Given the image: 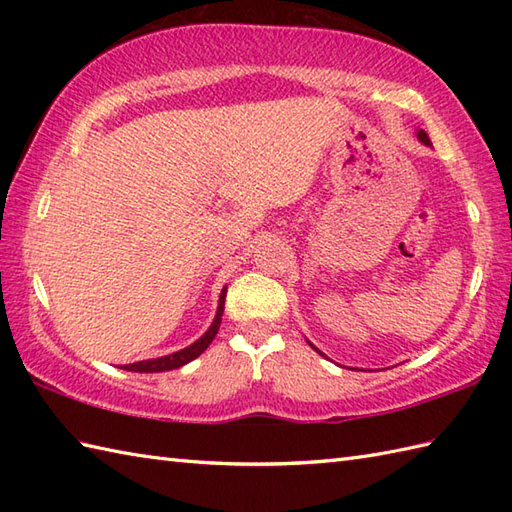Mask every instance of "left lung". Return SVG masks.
<instances>
[{"instance_id":"8db88e82","label":"left lung","mask_w":512,"mask_h":512,"mask_svg":"<svg viewBox=\"0 0 512 512\" xmlns=\"http://www.w3.org/2000/svg\"><path fill=\"white\" fill-rule=\"evenodd\" d=\"M418 138L422 140L424 145H431V140H429V136H427V132H424V129H420V132H418Z\"/></svg>"}]
</instances>
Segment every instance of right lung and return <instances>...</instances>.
I'll return each instance as SVG.
<instances>
[{
	"label": "right lung",
	"mask_w": 512,
	"mask_h": 512,
	"mask_svg": "<svg viewBox=\"0 0 512 512\" xmlns=\"http://www.w3.org/2000/svg\"><path fill=\"white\" fill-rule=\"evenodd\" d=\"M224 297H226V290H222L220 306H217V314H215V319L211 323V328L206 330L193 345L184 347V350H180L176 354L151 358V361H138V363H132V365H125L123 369H127V372H143V374H147V372H169V369H178L182 365H187L189 361H193V358H198L206 350V347L211 345L217 330H220L222 312H224Z\"/></svg>",
	"instance_id": "add662e5"
}]
</instances>
